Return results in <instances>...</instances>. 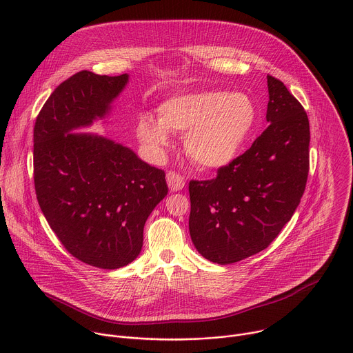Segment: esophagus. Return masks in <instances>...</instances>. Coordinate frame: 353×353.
I'll return each mask as SVG.
<instances>
[{"instance_id": "34e87169", "label": "esophagus", "mask_w": 353, "mask_h": 353, "mask_svg": "<svg viewBox=\"0 0 353 353\" xmlns=\"http://www.w3.org/2000/svg\"><path fill=\"white\" fill-rule=\"evenodd\" d=\"M166 180H168L170 191H180L184 187V184H185L184 179L181 177V174L174 172V170H169L166 173Z\"/></svg>"}]
</instances>
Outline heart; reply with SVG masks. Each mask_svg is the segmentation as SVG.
I'll use <instances>...</instances> for the list:
<instances>
[{
    "instance_id": "heart-1",
    "label": "heart",
    "mask_w": 353,
    "mask_h": 353,
    "mask_svg": "<svg viewBox=\"0 0 353 353\" xmlns=\"http://www.w3.org/2000/svg\"><path fill=\"white\" fill-rule=\"evenodd\" d=\"M256 123L257 109L248 94L211 89L165 100L158 121L149 116L138 119L137 134L155 152L169 145V132L185 134L190 159L204 169H219L239 155Z\"/></svg>"
}]
</instances>
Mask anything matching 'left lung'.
Masks as SVG:
<instances>
[{
  "label": "left lung",
  "mask_w": 353,
  "mask_h": 353,
  "mask_svg": "<svg viewBox=\"0 0 353 353\" xmlns=\"http://www.w3.org/2000/svg\"><path fill=\"white\" fill-rule=\"evenodd\" d=\"M270 125L212 180H191L188 228L198 253L226 265L267 248L290 221L309 176V117L267 75Z\"/></svg>",
  "instance_id": "obj_1"
}]
</instances>
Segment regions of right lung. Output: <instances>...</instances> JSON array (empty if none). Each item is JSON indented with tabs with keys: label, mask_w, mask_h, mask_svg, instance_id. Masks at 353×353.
Listing matches in <instances>:
<instances>
[{
	"label": "right lung",
	"mask_w": 353,
	"mask_h": 353,
	"mask_svg": "<svg viewBox=\"0 0 353 353\" xmlns=\"http://www.w3.org/2000/svg\"><path fill=\"white\" fill-rule=\"evenodd\" d=\"M127 82V74L79 71L50 94L33 128L40 210L71 256L103 270L138 257L145 222L168 194L165 172L130 148L71 132L105 117Z\"/></svg>",
	"instance_id": "add662e5"
}]
</instances>
